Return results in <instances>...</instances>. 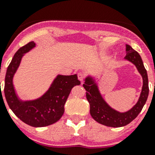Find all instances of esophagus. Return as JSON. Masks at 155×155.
<instances>
[{
	"label": "esophagus",
	"instance_id": "esophagus-1",
	"mask_svg": "<svg viewBox=\"0 0 155 155\" xmlns=\"http://www.w3.org/2000/svg\"><path fill=\"white\" fill-rule=\"evenodd\" d=\"M78 80L80 81H83L84 80V78H85V76H84V74L83 73H81V72H80V73L78 74Z\"/></svg>",
	"mask_w": 155,
	"mask_h": 155
}]
</instances>
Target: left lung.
I'll list each match as a JSON object with an SVG mask.
<instances>
[{
  "label": "left lung",
  "mask_w": 155,
  "mask_h": 155,
  "mask_svg": "<svg viewBox=\"0 0 155 155\" xmlns=\"http://www.w3.org/2000/svg\"><path fill=\"white\" fill-rule=\"evenodd\" d=\"M125 59L136 66L143 78V87L138 102L126 113H120L108 105L100 94L97 84L91 77H87L83 87L86 90V98L90 104V113L93 119L102 125L111 127H121L129 124L136 118L143 109L148 97L149 87L147 71L139 53L130 46H126Z\"/></svg>",
  "instance_id": "left-lung-1"
}]
</instances>
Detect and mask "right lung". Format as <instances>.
<instances>
[{
    "mask_svg": "<svg viewBox=\"0 0 155 155\" xmlns=\"http://www.w3.org/2000/svg\"><path fill=\"white\" fill-rule=\"evenodd\" d=\"M35 46L33 41L28 42L20 48L14 55L7 69L5 95L9 107L18 118L31 127H42L55 124L62 117L64 113V105L71 89L74 86L79 85L81 82L78 80L77 74L58 75L49 90L42 97L25 102L19 99L14 88V74L19 67L23 55Z\"/></svg>",
    "mask_w": 155,
    "mask_h": 155,
    "instance_id": "right-lung-1",
    "label": "right lung"
}]
</instances>
